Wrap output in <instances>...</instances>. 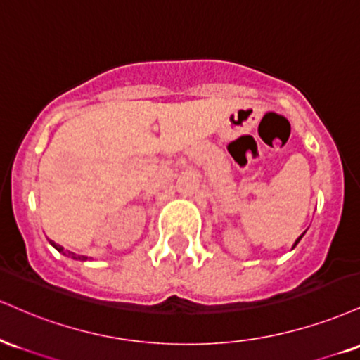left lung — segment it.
Listing matches in <instances>:
<instances>
[{"label": "left lung", "mask_w": 360, "mask_h": 360, "mask_svg": "<svg viewBox=\"0 0 360 360\" xmlns=\"http://www.w3.org/2000/svg\"><path fill=\"white\" fill-rule=\"evenodd\" d=\"M303 234H305V232H303ZM303 234H302V236H300V238L297 239V243H295V244H293V248H295V246H297V244L300 243V239H302V238H303Z\"/></svg>", "instance_id": "1"}]
</instances>
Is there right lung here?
Wrapping results in <instances>:
<instances>
[{"mask_svg":"<svg viewBox=\"0 0 360 360\" xmlns=\"http://www.w3.org/2000/svg\"><path fill=\"white\" fill-rule=\"evenodd\" d=\"M50 244H52V246L57 249L58 252H62V255H65V256H69V257H72V259H80V261H84V259H87L86 256H79V255H74V252H70V251H65V249H63L62 246H58V244H55L53 240H50Z\"/></svg>","mask_w":360,"mask_h":360,"instance_id":"right-lung-1","label":"right lung"}]
</instances>
